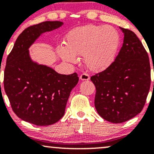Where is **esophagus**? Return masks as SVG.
Returning <instances> with one entry per match:
<instances>
[{
    "label": "esophagus",
    "mask_w": 154,
    "mask_h": 154,
    "mask_svg": "<svg viewBox=\"0 0 154 154\" xmlns=\"http://www.w3.org/2000/svg\"><path fill=\"white\" fill-rule=\"evenodd\" d=\"M79 78H80L81 80H88V79H90V76L88 74L83 73L80 75Z\"/></svg>",
    "instance_id": "1"
}]
</instances>
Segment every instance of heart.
<instances>
[{
	"label": "heart",
	"mask_w": 154,
	"mask_h": 154,
	"mask_svg": "<svg viewBox=\"0 0 154 154\" xmlns=\"http://www.w3.org/2000/svg\"><path fill=\"white\" fill-rule=\"evenodd\" d=\"M119 42V33L112 26L87 25L70 31L65 38V47L59 45L57 52L70 63L77 61L76 56H83L88 69L99 72L113 62Z\"/></svg>",
	"instance_id": "b5f03b06"
}]
</instances>
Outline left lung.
<instances>
[{
    "instance_id": "obj_1",
    "label": "left lung",
    "mask_w": 154,
    "mask_h": 154,
    "mask_svg": "<svg viewBox=\"0 0 154 154\" xmlns=\"http://www.w3.org/2000/svg\"><path fill=\"white\" fill-rule=\"evenodd\" d=\"M122 47L105 70L92 76L96 93L95 107L103 119L122 123L141 112L151 86L147 51L133 32L120 27Z\"/></svg>"
}]
</instances>
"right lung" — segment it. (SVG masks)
<instances>
[{
    "label": "right lung",
    "mask_w": 154,
    "mask_h": 154,
    "mask_svg": "<svg viewBox=\"0 0 154 154\" xmlns=\"http://www.w3.org/2000/svg\"><path fill=\"white\" fill-rule=\"evenodd\" d=\"M62 24L48 21L27 27L19 35L6 59L3 85L12 109L20 119L38 126L61 119L70 93L79 81L76 72L61 75L29 57L28 49L35 40Z\"/></svg>",
    "instance_id": "obj_1"
}]
</instances>
